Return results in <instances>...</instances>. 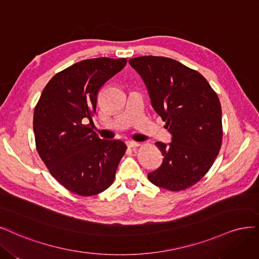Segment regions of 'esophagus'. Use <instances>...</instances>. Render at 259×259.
<instances>
[{"label": "esophagus", "instance_id": "34e87169", "mask_svg": "<svg viewBox=\"0 0 259 259\" xmlns=\"http://www.w3.org/2000/svg\"><path fill=\"white\" fill-rule=\"evenodd\" d=\"M140 145H141V144L138 143V142H133V141L127 142V146H128L129 148H137V147H139Z\"/></svg>", "mask_w": 259, "mask_h": 259}]
</instances>
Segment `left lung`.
Instances as JSON below:
<instances>
[{
    "label": "left lung",
    "instance_id": "obj_1",
    "mask_svg": "<svg viewBox=\"0 0 259 259\" xmlns=\"http://www.w3.org/2000/svg\"><path fill=\"white\" fill-rule=\"evenodd\" d=\"M130 65L143 78L152 105L172 135L156 142L163 159L147 178L171 191L189 188L211 169L223 142L220 99L201 74L171 58H132Z\"/></svg>",
    "mask_w": 259,
    "mask_h": 259
}]
</instances>
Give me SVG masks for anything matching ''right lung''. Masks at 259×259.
Returning a JSON list of instances; mask_svg holds the SVG:
<instances>
[{
  "instance_id": "obj_1",
  "label": "right lung",
  "mask_w": 259,
  "mask_h": 259,
  "mask_svg": "<svg viewBox=\"0 0 259 259\" xmlns=\"http://www.w3.org/2000/svg\"><path fill=\"white\" fill-rule=\"evenodd\" d=\"M127 63L95 58L75 63L47 82L33 115L37 153L57 182L79 196L110 187L127 146L98 137L93 121L99 90Z\"/></svg>"
}]
</instances>
